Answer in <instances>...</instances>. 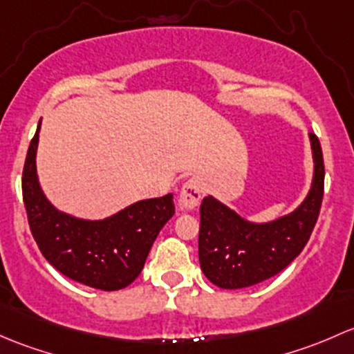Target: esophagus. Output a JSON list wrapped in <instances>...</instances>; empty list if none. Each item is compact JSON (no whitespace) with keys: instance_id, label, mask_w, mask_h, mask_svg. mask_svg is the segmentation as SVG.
Here are the masks:
<instances>
[{"instance_id":"1","label":"esophagus","mask_w":354,"mask_h":354,"mask_svg":"<svg viewBox=\"0 0 354 354\" xmlns=\"http://www.w3.org/2000/svg\"><path fill=\"white\" fill-rule=\"evenodd\" d=\"M203 198V180L199 177H191L180 189L178 203L185 211H192L199 206Z\"/></svg>"}]
</instances>
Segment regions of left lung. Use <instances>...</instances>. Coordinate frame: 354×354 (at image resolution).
<instances>
[{"label":"left lung","mask_w":354,"mask_h":354,"mask_svg":"<svg viewBox=\"0 0 354 354\" xmlns=\"http://www.w3.org/2000/svg\"><path fill=\"white\" fill-rule=\"evenodd\" d=\"M313 160L310 189L290 213L269 221H252L206 196L199 213V264L207 279L223 290H240L266 281L304 250L319 216L324 196L320 143L308 133Z\"/></svg>","instance_id":"left-lung-1"}]
</instances>
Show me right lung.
Returning <instances> with one entry per match:
<instances>
[{
	"mask_svg": "<svg viewBox=\"0 0 354 354\" xmlns=\"http://www.w3.org/2000/svg\"><path fill=\"white\" fill-rule=\"evenodd\" d=\"M42 119L25 158L21 191L32 235L42 256L61 274L104 291L129 286L140 276L163 225L174 216V194L141 199L102 220L57 209L44 194L37 174Z\"/></svg>",
	"mask_w": 354,
	"mask_h": 354,
	"instance_id": "1",
	"label": "right lung"
}]
</instances>
